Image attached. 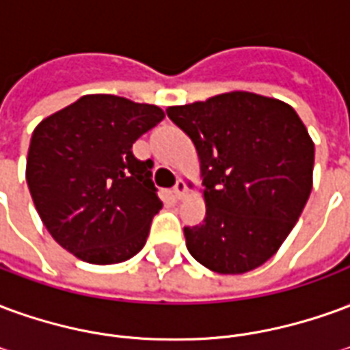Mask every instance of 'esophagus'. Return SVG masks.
Returning <instances> with one entry per match:
<instances>
[{
	"label": "esophagus",
	"mask_w": 350,
	"mask_h": 350,
	"mask_svg": "<svg viewBox=\"0 0 350 350\" xmlns=\"http://www.w3.org/2000/svg\"><path fill=\"white\" fill-rule=\"evenodd\" d=\"M187 195V183L183 180H178V183L174 185V197L176 198H183Z\"/></svg>",
	"instance_id": "34e87169"
}]
</instances>
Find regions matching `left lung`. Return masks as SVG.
<instances>
[{"mask_svg":"<svg viewBox=\"0 0 350 350\" xmlns=\"http://www.w3.org/2000/svg\"><path fill=\"white\" fill-rule=\"evenodd\" d=\"M200 159L206 217L185 227L195 260L217 273H245L273 257L313 187L315 144L283 100L250 92L168 107Z\"/></svg>","mask_w":350,"mask_h":350,"instance_id":"obj_1","label":"left lung"}]
</instances>
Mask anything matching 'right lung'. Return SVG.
Segmentation results:
<instances>
[{"instance_id": "obj_1", "label": "right lung", "mask_w": 350, "mask_h": 350, "mask_svg": "<svg viewBox=\"0 0 350 350\" xmlns=\"http://www.w3.org/2000/svg\"><path fill=\"white\" fill-rule=\"evenodd\" d=\"M165 112L107 93L84 95L31 135L26 180L37 213L64 250L90 264L129 260L163 208L152 159L133 144Z\"/></svg>"}]
</instances>
